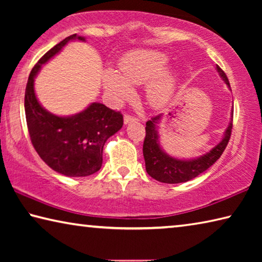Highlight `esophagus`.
Returning a JSON list of instances; mask_svg holds the SVG:
<instances>
[{
  "instance_id": "34e87169",
  "label": "esophagus",
  "mask_w": 262,
  "mask_h": 262,
  "mask_svg": "<svg viewBox=\"0 0 262 262\" xmlns=\"http://www.w3.org/2000/svg\"><path fill=\"white\" fill-rule=\"evenodd\" d=\"M136 120H137L136 118L132 117V115H128V114H126L125 117H123V122H125V125H127V123H129V122H134Z\"/></svg>"
}]
</instances>
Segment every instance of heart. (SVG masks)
<instances>
[{
    "mask_svg": "<svg viewBox=\"0 0 262 262\" xmlns=\"http://www.w3.org/2000/svg\"><path fill=\"white\" fill-rule=\"evenodd\" d=\"M168 56L163 52L140 50L126 54L120 60L119 70H106L103 76L107 95L117 103L129 99L134 95L130 84L145 85V97L154 108L165 107L171 103L177 91V75L166 68Z\"/></svg>",
    "mask_w": 262,
    "mask_h": 262,
    "instance_id": "obj_1",
    "label": "heart"
}]
</instances>
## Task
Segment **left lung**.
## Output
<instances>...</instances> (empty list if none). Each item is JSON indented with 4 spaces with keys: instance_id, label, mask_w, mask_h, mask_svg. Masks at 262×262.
I'll use <instances>...</instances> for the list:
<instances>
[{
    "instance_id": "obj_1",
    "label": "left lung",
    "mask_w": 262,
    "mask_h": 262,
    "mask_svg": "<svg viewBox=\"0 0 262 262\" xmlns=\"http://www.w3.org/2000/svg\"><path fill=\"white\" fill-rule=\"evenodd\" d=\"M220 76L223 78L225 84L230 88L227 75L219 66H216ZM163 114L152 117L151 120L145 123V139L143 142V156L145 162V170L148 174L161 183L165 184H179L192 180L195 177L201 174L202 172L208 170L217 159L223 154L224 149L229 143L230 136L232 130V118L233 106L231 111V121L224 132L223 139L216 147L194 159H178L167 155L161 147L158 135V123L162 120Z\"/></svg>"
}]
</instances>
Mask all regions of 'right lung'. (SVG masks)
Wrapping results in <instances>:
<instances>
[{
    "mask_svg": "<svg viewBox=\"0 0 262 262\" xmlns=\"http://www.w3.org/2000/svg\"><path fill=\"white\" fill-rule=\"evenodd\" d=\"M85 41L72 34L51 48L31 70L25 89V117L31 142L48 166L67 177H86L100 170L103 148L108 137L121 129L120 112L92 103L74 115L59 117L48 112L39 103L34 92V78L48 60L69 41Z\"/></svg>",
    "mask_w": 262,
    "mask_h": 262,
    "instance_id": "add662e5",
    "label": "right lung"
}]
</instances>
